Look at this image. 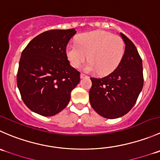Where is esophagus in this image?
<instances>
[{"instance_id": "obj_1", "label": "esophagus", "mask_w": 160, "mask_h": 160, "mask_svg": "<svg viewBox=\"0 0 160 160\" xmlns=\"http://www.w3.org/2000/svg\"><path fill=\"white\" fill-rule=\"evenodd\" d=\"M80 77H81V78H85V77H88V76L85 75V74L83 73H81L80 74Z\"/></svg>"}]
</instances>
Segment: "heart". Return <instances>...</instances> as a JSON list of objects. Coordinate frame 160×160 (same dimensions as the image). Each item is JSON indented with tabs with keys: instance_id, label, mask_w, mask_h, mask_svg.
I'll use <instances>...</instances> for the list:
<instances>
[{
	"instance_id": "heart-1",
	"label": "heart",
	"mask_w": 160,
	"mask_h": 160,
	"mask_svg": "<svg viewBox=\"0 0 160 160\" xmlns=\"http://www.w3.org/2000/svg\"><path fill=\"white\" fill-rule=\"evenodd\" d=\"M125 44L119 36L104 30H95L80 35L77 44H69L66 55L71 66L78 68L88 58L89 64L84 69L107 75L114 71L121 62Z\"/></svg>"
}]
</instances>
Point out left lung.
I'll use <instances>...</instances> for the list:
<instances>
[{
	"mask_svg": "<svg viewBox=\"0 0 160 160\" xmlns=\"http://www.w3.org/2000/svg\"><path fill=\"white\" fill-rule=\"evenodd\" d=\"M120 35L126 44L121 62L106 77L91 78V105L98 114L107 119L127 114L137 102L144 84L142 58L132 41L123 33Z\"/></svg>",
	"mask_w": 160,
	"mask_h": 160,
	"instance_id": "left-lung-1",
	"label": "left lung"
}]
</instances>
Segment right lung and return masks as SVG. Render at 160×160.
Masks as SVG:
<instances>
[{
    "label": "right lung",
    "mask_w": 160,
    "mask_h": 160,
    "mask_svg": "<svg viewBox=\"0 0 160 160\" xmlns=\"http://www.w3.org/2000/svg\"><path fill=\"white\" fill-rule=\"evenodd\" d=\"M76 32L74 29L45 31L22 52L17 86L23 102L37 114L52 116L61 112L80 82V72L66 55V46Z\"/></svg>",
    "instance_id": "right-lung-1"
}]
</instances>
